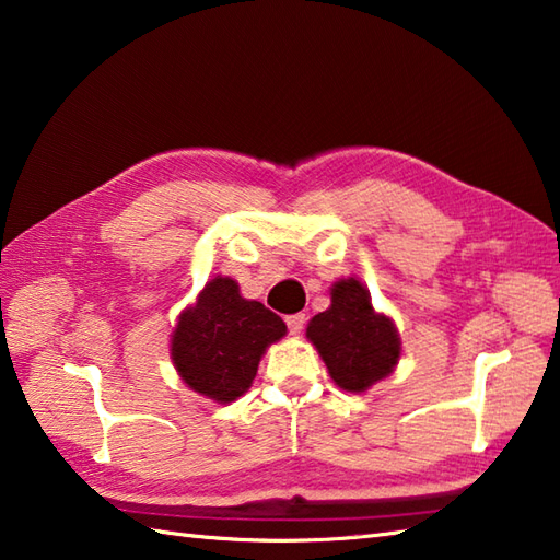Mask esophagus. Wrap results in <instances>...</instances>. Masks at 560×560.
Instances as JSON below:
<instances>
[{
	"instance_id": "34e87169",
	"label": "esophagus",
	"mask_w": 560,
	"mask_h": 560,
	"mask_svg": "<svg viewBox=\"0 0 560 560\" xmlns=\"http://www.w3.org/2000/svg\"><path fill=\"white\" fill-rule=\"evenodd\" d=\"M284 322H288V328H290L292 336H300L304 324H306V316L304 314H290L288 318H284Z\"/></svg>"
}]
</instances>
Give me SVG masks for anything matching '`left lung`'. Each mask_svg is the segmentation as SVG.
<instances>
[{"label":"left lung","instance_id":"8db88e82","mask_svg":"<svg viewBox=\"0 0 560 560\" xmlns=\"http://www.w3.org/2000/svg\"><path fill=\"white\" fill-rule=\"evenodd\" d=\"M330 380L340 389L360 394L389 376L401 358V338L389 316L376 314L370 292L355 278L330 288V306L306 326Z\"/></svg>","mask_w":560,"mask_h":560}]
</instances>
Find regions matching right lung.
<instances>
[{"mask_svg": "<svg viewBox=\"0 0 560 560\" xmlns=\"http://www.w3.org/2000/svg\"><path fill=\"white\" fill-rule=\"evenodd\" d=\"M284 334L278 314L244 300L232 278L217 276L180 314L171 336V360L192 392L232 404L254 384L258 362Z\"/></svg>", "mask_w": 560, "mask_h": 560, "instance_id": "obj_1", "label": "right lung"}]
</instances>
